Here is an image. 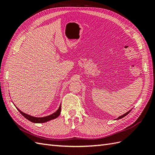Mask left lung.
Returning <instances> with one entry per match:
<instances>
[{
  "label": "left lung",
  "mask_w": 155,
  "mask_h": 155,
  "mask_svg": "<svg viewBox=\"0 0 155 155\" xmlns=\"http://www.w3.org/2000/svg\"><path fill=\"white\" fill-rule=\"evenodd\" d=\"M131 110H130L129 111H128L127 112H126V113L125 114H123L122 116H120V117H118V120H119V119H121V118H124V116H127V115L129 113V112H130V111Z\"/></svg>",
  "instance_id": "1"
}]
</instances>
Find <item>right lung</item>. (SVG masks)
Here are the masks:
<instances>
[{
    "instance_id": "add662e5",
    "label": "right lung",
    "mask_w": 155,
    "mask_h": 155,
    "mask_svg": "<svg viewBox=\"0 0 155 155\" xmlns=\"http://www.w3.org/2000/svg\"><path fill=\"white\" fill-rule=\"evenodd\" d=\"M59 106V109H58V110L55 112L54 113H53L51 115H49V116H45V117H42V118H37V117H34V116H31L30 115H28L27 114H25L24 113V112L21 111L19 109H18V108L16 107V108L17 109V110L20 112V113L25 117V118H26L27 120H28L29 121H31V122L33 123H38V124H40V123H45V122H46V121H48L50 120H54L56 118H58V117L59 116L60 113H61V106Z\"/></svg>"
}]
</instances>
